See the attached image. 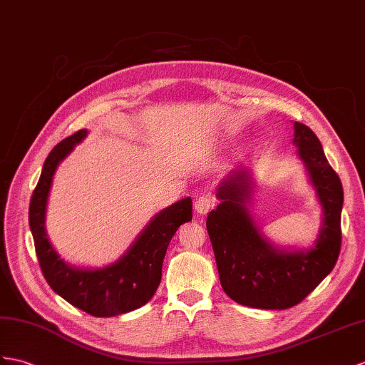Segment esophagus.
Here are the masks:
<instances>
[{
	"mask_svg": "<svg viewBox=\"0 0 365 365\" xmlns=\"http://www.w3.org/2000/svg\"><path fill=\"white\" fill-rule=\"evenodd\" d=\"M213 206H215V198H213L210 193L202 195V197L195 201V210H197L200 215H206Z\"/></svg>",
	"mask_w": 365,
	"mask_h": 365,
	"instance_id": "34e87169",
	"label": "esophagus"
}]
</instances>
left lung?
Wrapping results in <instances>:
<instances>
[{
	"label": "left lung",
	"mask_w": 365,
	"mask_h": 365,
	"mask_svg": "<svg viewBox=\"0 0 365 365\" xmlns=\"http://www.w3.org/2000/svg\"><path fill=\"white\" fill-rule=\"evenodd\" d=\"M294 144L324 209L314 246L308 251H280L262 235L246 207L252 193L246 168L234 170L221 182L217 192L221 202L207 215L221 287L240 305L262 309L294 307L331 272L339 257L342 182L328 164L314 131L300 122H294Z\"/></svg>",
	"instance_id": "1"
}]
</instances>
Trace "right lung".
I'll use <instances>...</instances> for the list:
<instances>
[{"label": "right lung", "mask_w": 365, "mask_h": 365, "mask_svg": "<svg viewBox=\"0 0 365 365\" xmlns=\"http://www.w3.org/2000/svg\"><path fill=\"white\" fill-rule=\"evenodd\" d=\"M86 136L78 130L57 144L44 161L29 206V226L44 279L71 305L96 317H113L138 309L153 297L161 283L168 243L182 223L192 221V200L184 198L156 213L127 254L101 269H78L60 259L44 229L52 176L57 165Z\"/></svg>", "instance_id": "add662e5"}]
</instances>
